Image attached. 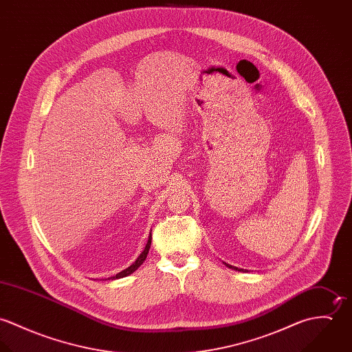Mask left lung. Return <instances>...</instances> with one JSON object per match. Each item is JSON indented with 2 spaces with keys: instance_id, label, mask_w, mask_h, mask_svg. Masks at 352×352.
I'll return each instance as SVG.
<instances>
[{
  "instance_id": "obj_1",
  "label": "left lung",
  "mask_w": 352,
  "mask_h": 352,
  "mask_svg": "<svg viewBox=\"0 0 352 352\" xmlns=\"http://www.w3.org/2000/svg\"><path fill=\"white\" fill-rule=\"evenodd\" d=\"M226 267H229L230 270H236V271H240V272H244V268H237V267H234V265H230V264H228V263H223ZM247 271V270H245Z\"/></svg>"
}]
</instances>
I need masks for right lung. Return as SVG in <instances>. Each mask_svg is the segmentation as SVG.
<instances>
[{
  "instance_id": "obj_1",
  "label": "right lung",
  "mask_w": 352,
  "mask_h": 352,
  "mask_svg": "<svg viewBox=\"0 0 352 352\" xmlns=\"http://www.w3.org/2000/svg\"><path fill=\"white\" fill-rule=\"evenodd\" d=\"M151 236H149V240H148V243H146V245H145V250L141 252V254L137 257V260L130 265V267H127L126 270H123V271H120V272H118L115 276H111V278H108V279H120V278H126V276H129V275H131L134 271H137L138 270V267L146 260V256H148V253H149V250H151Z\"/></svg>"
}]
</instances>
